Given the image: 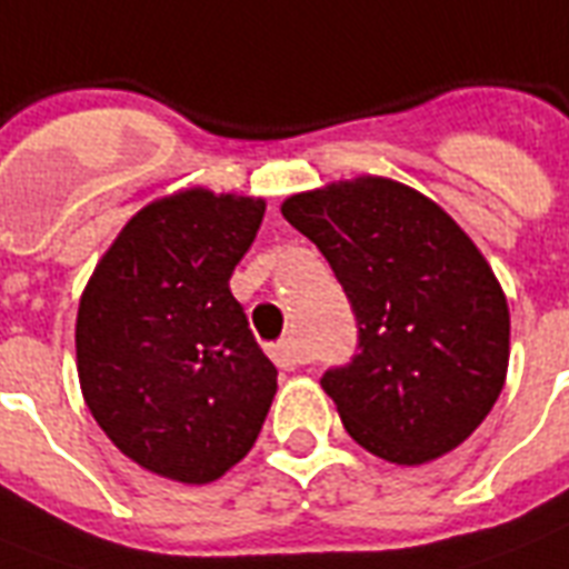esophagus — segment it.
<instances>
[{"label": "esophagus", "mask_w": 569, "mask_h": 569, "mask_svg": "<svg viewBox=\"0 0 569 569\" xmlns=\"http://www.w3.org/2000/svg\"><path fill=\"white\" fill-rule=\"evenodd\" d=\"M270 358L276 361V367H281V370H297L299 363L308 361L306 349L299 347L293 338H281L279 343H272Z\"/></svg>", "instance_id": "1"}]
</instances>
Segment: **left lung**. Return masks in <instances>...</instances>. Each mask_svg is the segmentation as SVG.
I'll return each instance as SVG.
<instances>
[{
	"label": "left lung",
	"instance_id": "obj_1",
	"mask_svg": "<svg viewBox=\"0 0 569 569\" xmlns=\"http://www.w3.org/2000/svg\"><path fill=\"white\" fill-rule=\"evenodd\" d=\"M329 261L358 326L356 356L322 372L356 443L426 465L479 429L506 385V293L431 199L363 176L281 206Z\"/></svg>",
	"mask_w": 569,
	"mask_h": 569
}]
</instances>
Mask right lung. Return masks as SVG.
<instances>
[{"label": "right lung", "instance_id": "right-lung-1", "mask_svg": "<svg viewBox=\"0 0 569 569\" xmlns=\"http://www.w3.org/2000/svg\"><path fill=\"white\" fill-rule=\"evenodd\" d=\"M263 202L184 190L113 240L76 320L81 393L140 467L206 485L256 443L279 370L261 352L229 279Z\"/></svg>", "mask_w": 569, "mask_h": 569}]
</instances>
